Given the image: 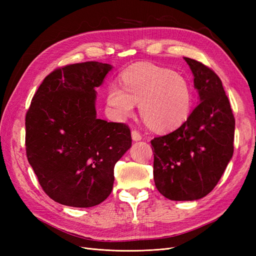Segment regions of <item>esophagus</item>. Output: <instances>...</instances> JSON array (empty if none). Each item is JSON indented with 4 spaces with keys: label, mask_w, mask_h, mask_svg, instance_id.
Segmentation results:
<instances>
[{
    "label": "esophagus",
    "mask_w": 256,
    "mask_h": 256,
    "mask_svg": "<svg viewBox=\"0 0 256 256\" xmlns=\"http://www.w3.org/2000/svg\"><path fill=\"white\" fill-rule=\"evenodd\" d=\"M131 136H132L134 141H140L142 140V134L138 130L136 129H132V131H131Z\"/></svg>",
    "instance_id": "34e87169"
}]
</instances>
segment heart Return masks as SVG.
<instances>
[{
  "mask_svg": "<svg viewBox=\"0 0 256 256\" xmlns=\"http://www.w3.org/2000/svg\"><path fill=\"white\" fill-rule=\"evenodd\" d=\"M122 87L111 84L106 104L116 118H126L134 104L147 126L157 131L180 127L188 118L192 98L182 76L171 69L152 64L136 65L124 72Z\"/></svg>",
  "mask_w": 256,
  "mask_h": 256,
  "instance_id": "heart-1",
  "label": "heart"
}]
</instances>
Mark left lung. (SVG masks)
<instances>
[{"mask_svg": "<svg viewBox=\"0 0 256 256\" xmlns=\"http://www.w3.org/2000/svg\"><path fill=\"white\" fill-rule=\"evenodd\" d=\"M200 104L182 125L154 138V180L162 196L193 200L212 191L234 152L235 118L222 82L212 68L184 58Z\"/></svg>", "mask_w": 256, "mask_h": 256, "instance_id": "8db88e82", "label": "left lung"}]
</instances>
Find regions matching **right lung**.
I'll return each mask as SVG.
<instances>
[{
	"label": "right lung",
	"mask_w": 256,
	"mask_h": 256,
	"mask_svg": "<svg viewBox=\"0 0 256 256\" xmlns=\"http://www.w3.org/2000/svg\"><path fill=\"white\" fill-rule=\"evenodd\" d=\"M112 66L66 65L44 79L26 115V150L46 194L72 207H92L110 196L114 166L131 146L124 122L96 118L95 88Z\"/></svg>",
	"instance_id": "1"
}]
</instances>
